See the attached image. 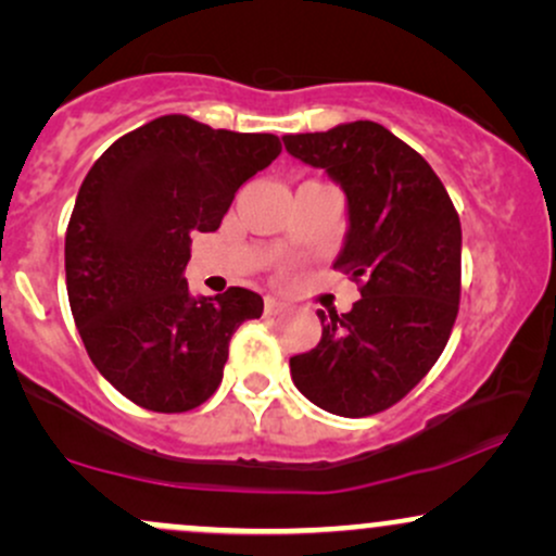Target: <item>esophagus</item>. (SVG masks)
Masks as SVG:
<instances>
[{
  "mask_svg": "<svg viewBox=\"0 0 556 556\" xmlns=\"http://www.w3.org/2000/svg\"><path fill=\"white\" fill-rule=\"evenodd\" d=\"M282 311H285V303H279V300H274V298H266V314L279 316Z\"/></svg>",
  "mask_w": 556,
  "mask_h": 556,
  "instance_id": "esophagus-1",
  "label": "esophagus"
}]
</instances>
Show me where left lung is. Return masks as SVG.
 Wrapping results in <instances>:
<instances>
[{
	"label": "left lung",
	"mask_w": 556,
	"mask_h": 556,
	"mask_svg": "<svg viewBox=\"0 0 556 556\" xmlns=\"http://www.w3.org/2000/svg\"><path fill=\"white\" fill-rule=\"evenodd\" d=\"M285 149L342 185L350 229L334 269L361 290L348 314L318 311L321 342L290 358L292 381L334 416H376L444 353L460 311V216L429 162L371 119L285 136Z\"/></svg>",
	"instance_id": "left-lung-1"
}]
</instances>
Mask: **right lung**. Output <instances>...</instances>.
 Returning <instances> with one entry per match:
<instances>
[{
	"mask_svg": "<svg viewBox=\"0 0 556 556\" xmlns=\"http://www.w3.org/2000/svg\"><path fill=\"white\" fill-rule=\"evenodd\" d=\"M282 151L271 132H232L167 114L114 140L83 180L65 232L67 298L88 358L154 413L203 405L229 340L264 300L245 287L190 298V235L214 232L245 180Z\"/></svg>",
	"mask_w": 556,
	"mask_h": 556,
	"instance_id": "1",
	"label": "right lung"
}]
</instances>
